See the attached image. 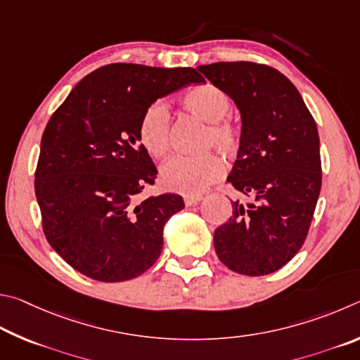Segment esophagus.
<instances>
[{
    "label": "esophagus",
    "instance_id": "esophagus-1",
    "mask_svg": "<svg viewBox=\"0 0 360 360\" xmlns=\"http://www.w3.org/2000/svg\"><path fill=\"white\" fill-rule=\"evenodd\" d=\"M200 199H202V196H184V200H185V205L186 207L196 205Z\"/></svg>",
    "mask_w": 360,
    "mask_h": 360
}]
</instances>
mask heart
Instances as JSON below:
<instances>
[{
  "label": "heart",
  "instance_id": "b5f03b06",
  "mask_svg": "<svg viewBox=\"0 0 360 360\" xmlns=\"http://www.w3.org/2000/svg\"><path fill=\"white\" fill-rule=\"evenodd\" d=\"M181 105L193 117L207 123L200 137V150L215 147L223 156L237 153L240 147V126L226 117L231 109V99L221 88L212 84L194 86L181 96ZM139 141L150 156L162 158L167 153L170 148V113L166 103L156 101L145 109L139 123ZM223 172L221 160L213 153L176 155L162 164L160 180L169 191L198 196L221 179Z\"/></svg>",
  "mask_w": 360,
  "mask_h": 360
}]
</instances>
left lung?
<instances>
[{
  "label": "left lung",
  "instance_id": "obj_1",
  "mask_svg": "<svg viewBox=\"0 0 360 360\" xmlns=\"http://www.w3.org/2000/svg\"><path fill=\"white\" fill-rule=\"evenodd\" d=\"M198 69L240 110V147L228 181L251 199L232 202L229 221L213 236L215 251L240 275L274 274L302 248L316 209V123L297 88L274 68L221 61Z\"/></svg>",
  "mask_w": 360,
  "mask_h": 360
}]
</instances>
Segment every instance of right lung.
Wrapping results in <instances>:
<instances>
[{"instance_id": "add662e5", "label": "right lung", "mask_w": 360, "mask_h": 360, "mask_svg": "<svg viewBox=\"0 0 360 360\" xmlns=\"http://www.w3.org/2000/svg\"><path fill=\"white\" fill-rule=\"evenodd\" d=\"M204 82L193 68L113 63L82 79L50 117L34 191L47 242L77 272L126 281L160 257L164 224L185 202L139 199L158 174L139 123L156 99Z\"/></svg>"}]
</instances>
